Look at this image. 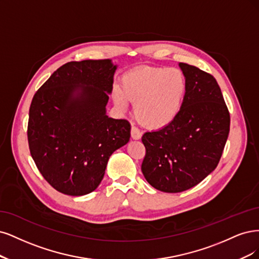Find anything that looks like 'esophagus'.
Instances as JSON below:
<instances>
[{
    "mask_svg": "<svg viewBox=\"0 0 259 259\" xmlns=\"http://www.w3.org/2000/svg\"><path fill=\"white\" fill-rule=\"evenodd\" d=\"M131 138L133 140H140L142 138V132L135 126L131 127Z\"/></svg>",
    "mask_w": 259,
    "mask_h": 259,
    "instance_id": "esophagus-1",
    "label": "esophagus"
}]
</instances>
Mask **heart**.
<instances>
[{"mask_svg":"<svg viewBox=\"0 0 259 259\" xmlns=\"http://www.w3.org/2000/svg\"><path fill=\"white\" fill-rule=\"evenodd\" d=\"M186 94L187 81L181 70L143 68L124 75L113 98L122 111L129 101L135 103L136 117L148 128L159 129L178 117Z\"/></svg>","mask_w":259,"mask_h":259,"instance_id":"b5f03b06","label":"heart"}]
</instances>
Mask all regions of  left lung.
<instances>
[{
    "label": "left lung",
    "instance_id": "left-lung-1",
    "mask_svg": "<svg viewBox=\"0 0 259 259\" xmlns=\"http://www.w3.org/2000/svg\"><path fill=\"white\" fill-rule=\"evenodd\" d=\"M187 94L179 116L168 126L145 132L144 178L164 193L196 186L215 170L229 135L230 115L218 81L197 66L180 63Z\"/></svg>",
    "mask_w": 259,
    "mask_h": 259
}]
</instances>
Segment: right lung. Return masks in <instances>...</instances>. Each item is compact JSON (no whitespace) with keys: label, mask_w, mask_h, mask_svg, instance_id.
<instances>
[{"label":"right lung","mask_w":259,"mask_h":259,"mask_svg":"<svg viewBox=\"0 0 259 259\" xmlns=\"http://www.w3.org/2000/svg\"><path fill=\"white\" fill-rule=\"evenodd\" d=\"M116 69L110 59L68 62L32 99L31 156L43 178L64 195L94 191L111 155L129 142V121L106 115Z\"/></svg>","instance_id":"right-lung-1"}]
</instances>
